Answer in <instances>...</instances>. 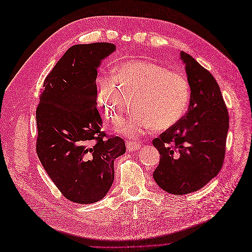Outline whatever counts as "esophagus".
<instances>
[{"instance_id": "34e87169", "label": "esophagus", "mask_w": 252, "mask_h": 252, "mask_svg": "<svg viewBox=\"0 0 252 252\" xmlns=\"http://www.w3.org/2000/svg\"><path fill=\"white\" fill-rule=\"evenodd\" d=\"M126 146H127V150L128 151H135V150H139L140 149V144L139 143H135L132 141H128L126 143Z\"/></svg>"}]
</instances>
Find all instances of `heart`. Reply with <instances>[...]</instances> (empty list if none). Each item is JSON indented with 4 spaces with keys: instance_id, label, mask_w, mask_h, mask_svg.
Segmentation results:
<instances>
[{
    "instance_id": "heart-1",
    "label": "heart",
    "mask_w": 252,
    "mask_h": 252,
    "mask_svg": "<svg viewBox=\"0 0 252 252\" xmlns=\"http://www.w3.org/2000/svg\"><path fill=\"white\" fill-rule=\"evenodd\" d=\"M96 96L105 118L112 124L123 118L132 98L134 109L119 131L135 138L154 126L164 130L178 123L187 109L190 85L185 75L162 64L133 60L114 68V78L100 75Z\"/></svg>"
}]
</instances>
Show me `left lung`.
Wrapping results in <instances>:
<instances>
[{
    "label": "left lung",
    "instance_id": "obj_1",
    "mask_svg": "<svg viewBox=\"0 0 252 252\" xmlns=\"http://www.w3.org/2000/svg\"><path fill=\"white\" fill-rule=\"evenodd\" d=\"M190 85L188 111L152 142L159 152L154 172L158 187L187 194L204 187L220 172L229 128L227 107L213 75L181 51Z\"/></svg>",
    "mask_w": 252,
    "mask_h": 252
}]
</instances>
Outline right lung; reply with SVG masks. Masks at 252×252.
<instances>
[{"mask_svg": "<svg viewBox=\"0 0 252 252\" xmlns=\"http://www.w3.org/2000/svg\"><path fill=\"white\" fill-rule=\"evenodd\" d=\"M116 51L111 43L68 49L44 81L35 117L36 154L49 178L71 202L102 200L114 179V159L125 142L107 138L96 108L97 68Z\"/></svg>", "mask_w": 252, "mask_h": 252, "instance_id": "obj_1", "label": "right lung"}]
</instances>
